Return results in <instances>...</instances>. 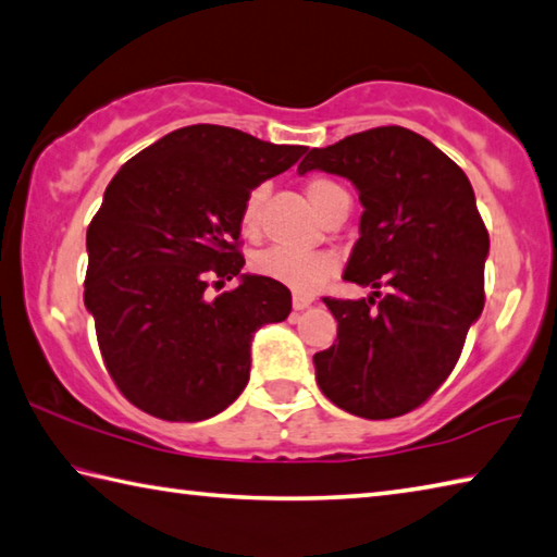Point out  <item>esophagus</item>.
Wrapping results in <instances>:
<instances>
[{
    "mask_svg": "<svg viewBox=\"0 0 557 557\" xmlns=\"http://www.w3.org/2000/svg\"><path fill=\"white\" fill-rule=\"evenodd\" d=\"M311 297L309 295H301V292H295V299H292V307H295V311H305L311 307Z\"/></svg>",
    "mask_w": 557,
    "mask_h": 557,
    "instance_id": "obj_1",
    "label": "esophagus"
}]
</instances>
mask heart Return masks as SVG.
<instances>
[{
    "label": "heart",
    "instance_id": "b5f03b06",
    "mask_svg": "<svg viewBox=\"0 0 557 557\" xmlns=\"http://www.w3.org/2000/svg\"><path fill=\"white\" fill-rule=\"evenodd\" d=\"M262 197H265V187H252L244 201L240 224H244L248 234H252V231L258 228ZM307 197L313 205V209L319 211V216H323L338 199H346L348 195L338 182L317 175L307 180ZM252 268H256L260 275L277 280L292 289L313 292L326 285V282L336 275L338 262L331 252H323V250L301 252V250L272 246L268 250L258 252L256 260H252Z\"/></svg>",
    "mask_w": 557,
    "mask_h": 557
}]
</instances>
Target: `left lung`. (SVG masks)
I'll use <instances>...</instances> for the list:
<instances>
[{"instance_id":"8db88e82","label":"left lung","mask_w":557,"mask_h":557,"mask_svg":"<svg viewBox=\"0 0 557 557\" xmlns=\"http://www.w3.org/2000/svg\"><path fill=\"white\" fill-rule=\"evenodd\" d=\"M309 170L356 185L366 211L343 280L375 289L368 299L323 297L338 338L313 356L317 382L356 417H401L448 380L484 307L490 234L472 185L443 150L401 126L311 148L299 175Z\"/></svg>"}]
</instances>
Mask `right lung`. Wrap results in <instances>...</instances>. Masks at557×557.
Segmentation results:
<instances>
[{"label":"right lung","instance_id":"1","mask_svg":"<svg viewBox=\"0 0 557 557\" xmlns=\"http://www.w3.org/2000/svg\"><path fill=\"white\" fill-rule=\"evenodd\" d=\"M305 146L238 128H177L121 165L87 228L85 307L119 392L150 417L201 421L248 384L250 341L285 321L289 289L240 275V211L252 187L285 173ZM240 276L214 302L211 278Z\"/></svg>","mask_w":557,"mask_h":557}]
</instances>
